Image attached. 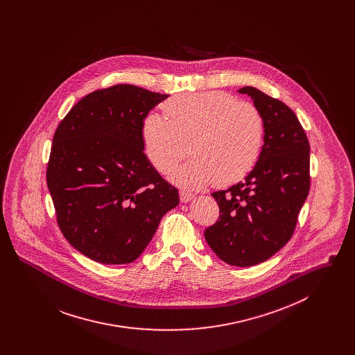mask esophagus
<instances>
[{
    "label": "esophagus",
    "mask_w": 355,
    "mask_h": 355,
    "mask_svg": "<svg viewBox=\"0 0 355 355\" xmlns=\"http://www.w3.org/2000/svg\"><path fill=\"white\" fill-rule=\"evenodd\" d=\"M180 198H181V202H189V201H191L194 198V194L184 189V190H180Z\"/></svg>",
    "instance_id": "1"
}]
</instances>
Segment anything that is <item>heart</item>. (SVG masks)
I'll list each match as a JSON object with an SVG mask.
<instances>
[{
    "mask_svg": "<svg viewBox=\"0 0 355 355\" xmlns=\"http://www.w3.org/2000/svg\"><path fill=\"white\" fill-rule=\"evenodd\" d=\"M166 119L150 114L144 122L146 157L159 173L174 170L171 181L200 189L220 180L230 184L253 169L262 152L265 119L250 102L223 92L174 97L164 105Z\"/></svg>",
    "mask_w": 355,
    "mask_h": 355,
    "instance_id": "obj_1",
    "label": "heart"
}]
</instances>
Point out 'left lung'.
<instances>
[{
	"label": "left lung",
	"mask_w": 355,
	"mask_h": 355,
	"mask_svg": "<svg viewBox=\"0 0 355 355\" xmlns=\"http://www.w3.org/2000/svg\"><path fill=\"white\" fill-rule=\"evenodd\" d=\"M248 94L265 119L261 155L243 181L211 196L218 220L205 239L223 262L248 268L269 259L293 236L310 189V145L294 112L253 86Z\"/></svg>",
	"instance_id": "left-lung-1"
}]
</instances>
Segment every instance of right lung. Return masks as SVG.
Segmentation results:
<instances>
[{"label": "right lung", "instance_id": "obj_1", "mask_svg": "<svg viewBox=\"0 0 355 355\" xmlns=\"http://www.w3.org/2000/svg\"><path fill=\"white\" fill-rule=\"evenodd\" d=\"M168 94L119 84L85 96L58 125L46 169L69 243L105 265L135 261L178 190L144 153V119Z\"/></svg>", "mask_w": 355, "mask_h": 355}]
</instances>
